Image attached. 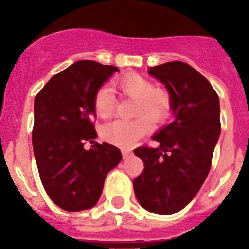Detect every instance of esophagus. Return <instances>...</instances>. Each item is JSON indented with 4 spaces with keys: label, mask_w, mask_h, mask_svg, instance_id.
I'll list each match as a JSON object with an SVG mask.
<instances>
[{
    "label": "esophagus",
    "mask_w": 249,
    "mask_h": 249,
    "mask_svg": "<svg viewBox=\"0 0 249 249\" xmlns=\"http://www.w3.org/2000/svg\"><path fill=\"white\" fill-rule=\"evenodd\" d=\"M122 154H123V158H124V159H127V158H129V157H131L132 153L130 152V150L123 149V150H122Z\"/></svg>",
    "instance_id": "esophagus-1"
}]
</instances>
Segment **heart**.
I'll return each instance as SVG.
<instances>
[{
    "label": "heart",
    "instance_id": "obj_1",
    "mask_svg": "<svg viewBox=\"0 0 249 249\" xmlns=\"http://www.w3.org/2000/svg\"><path fill=\"white\" fill-rule=\"evenodd\" d=\"M114 87L124 96L136 100L132 120H114L104 125L101 136L105 141L119 147H131L137 140L150 130V120L161 123L169 118L172 109L171 95L164 89L155 88L154 83L136 73L125 74L115 80ZM95 114L107 119L114 113L115 97L109 88L101 87L92 99Z\"/></svg>",
    "mask_w": 249,
    "mask_h": 249
}]
</instances>
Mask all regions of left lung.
<instances>
[{"label": "left lung", "mask_w": 249, "mask_h": 249, "mask_svg": "<svg viewBox=\"0 0 249 249\" xmlns=\"http://www.w3.org/2000/svg\"><path fill=\"white\" fill-rule=\"evenodd\" d=\"M148 73L164 83L175 119L153 136L160 145L136 148L144 169L134 179L140 205L157 214L184 208L205 182L220 135L219 97L211 83L190 65L171 61Z\"/></svg>", "instance_id": "obj_1"}]
</instances>
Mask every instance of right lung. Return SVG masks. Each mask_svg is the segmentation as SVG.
<instances>
[{"mask_svg": "<svg viewBox=\"0 0 249 249\" xmlns=\"http://www.w3.org/2000/svg\"><path fill=\"white\" fill-rule=\"evenodd\" d=\"M115 66L91 60L74 62L48 80L35 97L32 145L41 182L52 201L69 212L96 205L106 176L122 160L108 143L94 142V94Z\"/></svg>", "mask_w": 249, "mask_h": 249, "instance_id": "1", "label": "right lung"}]
</instances>
